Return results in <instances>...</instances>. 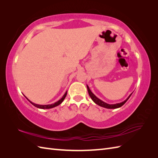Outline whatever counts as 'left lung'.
<instances>
[{"label": "left lung", "instance_id": "obj_1", "mask_svg": "<svg viewBox=\"0 0 158 158\" xmlns=\"http://www.w3.org/2000/svg\"><path fill=\"white\" fill-rule=\"evenodd\" d=\"M87 88H88V94L89 95L90 98H92V99L93 100V101L96 103L97 105H98V106H101V107H105V108H107V109H116V108H118V107H121V106H123L124 104H125L127 100L129 99V98L131 97V95H132V94L129 95L128 98L125 100V101H124L121 103H117V104H112V105H110V104H108L106 102H104L103 101H102L101 99H98L95 95L91 92V90L89 89L88 85H87Z\"/></svg>", "mask_w": 158, "mask_h": 158}]
</instances>
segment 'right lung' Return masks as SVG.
<instances>
[{"mask_svg":"<svg viewBox=\"0 0 158 158\" xmlns=\"http://www.w3.org/2000/svg\"><path fill=\"white\" fill-rule=\"evenodd\" d=\"M66 94H67V91H66V93L64 94L63 98H62L60 100H59L58 102H55V103H52V104H51V105H45V106H42V105L35 104V103H32L31 102H30V100L28 99H27L33 105V106H34L35 107H37V108H40V109H51V108H52V107H56V106H59V105H60L62 102H63V100L64 99V98H65L66 96Z\"/></svg>","mask_w":158,"mask_h":158,"instance_id":"1","label":"right lung"}]
</instances>
